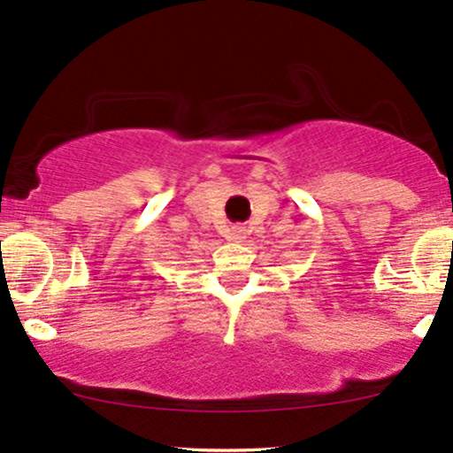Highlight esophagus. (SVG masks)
<instances>
[{"mask_svg":"<svg viewBox=\"0 0 453 453\" xmlns=\"http://www.w3.org/2000/svg\"><path fill=\"white\" fill-rule=\"evenodd\" d=\"M247 232H249V230H247V227H244V226H234L230 236L234 238V241L241 242V241H244V238H247Z\"/></svg>","mask_w":453,"mask_h":453,"instance_id":"34e87169","label":"esophagus"}]
</instances>
